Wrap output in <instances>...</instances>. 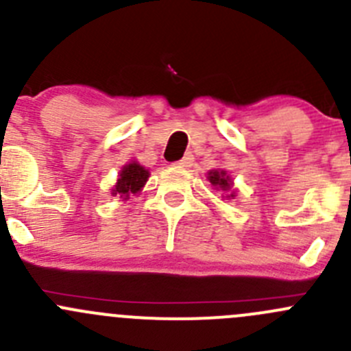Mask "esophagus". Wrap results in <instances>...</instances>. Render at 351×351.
<instances>
[{
    "instance_id": "esophagus-1",
    "label": "esophagus",
    "mask_w": 351,
    "mask_h": 351,
    "mask_svg": "<svg viewBox=\"0 0 351 351\" xmlns=\"http://www.w3.org/2000/svg\"><path fill=\"white\" fill-rule=\"evenodd\" d=\"M192 165H193V156L192 154H185V158L175 162L176 168H190Z\"/></svg>"
}]
</instances>
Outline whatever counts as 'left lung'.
<instances>
[{
	"label": "left lung",
	"instance_id": "obj_1",
	"mask_svg": "<svg viewBox=\"0 0 351 351\" xmlns=\"http://www.w3.org/2000/svg\"><path fill=\"white\" fill-rule=\"evenodd\" d=\"M207 180L210 182V185L216 186L217 190H223V192H230V199H233L234 197V192H231V185H233V182H231V178L228 176V173L224 171V169H213V171L207 173Z\"/></svg>",
	"mask_w": 351,
	"mask_h": 351
}]
</instances>
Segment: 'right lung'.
Instances as JSON below:
<instances>
[{"instance_id":"1","label":"right lung","mask_w":351,"mask_h":351,"mask_svg":"<svg viewBox=\"0 0 351 351\" xmlns=\"http://www.w3.org/2000/svg\"><path fill=\"white\" fill-rule=\"evenodd\" d=\"M149 178V171L144 166L138 165L137 161H132L121 168L120 175H118V182L114 189L111 190L113 195H120V199L127 200L132 193H138L144 189L145 182Z\"/></svg>"}]
</instances>
